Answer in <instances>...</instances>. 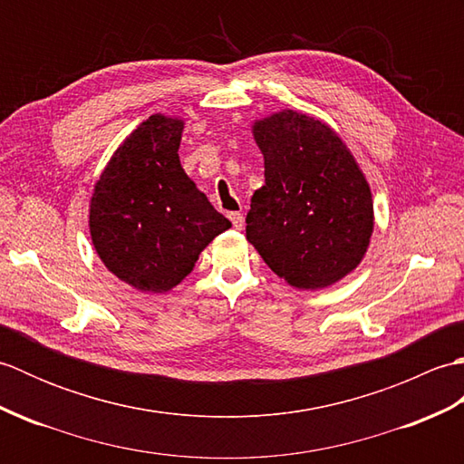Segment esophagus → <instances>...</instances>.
I'll return each instance as SVG.
<instances>
[{"mask_svg":"<svg viewBox=\"0 0 464 464\" xmlns=\"http://www.w3.org/2000/svg\"><path fill=\"white\" fill-rule=\"evenodd\" d=\"M229 219H231V223H233V227L235 229H243V225H245V219H243V215L241 213H229Z\"/></svg>","mask_w":464,"mask_h":464,"instance_id":"1","label":"esophagus"}]
</instances>
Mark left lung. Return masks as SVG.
Here are the masks:
<instances>
[{"label": "left lung", "mask_w": 464, "mask_h": 464, "mask_svg": "<svg viewBox=\"0 0 464 464\" xmlns=\"http://www.w3.org/2000/svg\"><path fill=\"white\" fill-rule=\"evenodd\" d=\"M265 185L251 197L247 241L297 289H323L351 273L372 233L369 183L327 123L283 110L255 121Z\"/></svg>", "instance_id": "obj_1"}]
</instances>
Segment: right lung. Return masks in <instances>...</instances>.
<instances>
[{
  "instance_id": "right-lung-1",
  "label": "right lung",
  "mask_w": 464,
  "mask_h": 464,
  "mask_svg": "<svg viewBox=\"0 0 464 464\" xmlns=\"http://www.w3.org/2000/svg\"><path fill=\"white\" fill-rule=\"evenodd\" d=\"M181 133V120L151 115L113 153L92 197L97 255L143 293L179 285L207 245L231 227L183 171Z\"/></svg>"
}]
</instances>
